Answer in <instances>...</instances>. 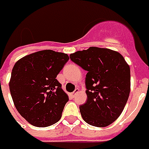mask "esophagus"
I'll use <instances>...</instances> for the list:
<instances>
[{"mask_svg":"<svg viewBox=\"0 0 149 149\" xmlns=\"http://www.w3.org/2000/svg\"><path fill=\"white\" fill-rule=\"evenodd\" d=\"M79 90L78 89V88H76V89L74 90V91L73 93H71V96H72V98H74V97L77 94L79 93Z\"/></svg>","mask_w":149,"mask_h":149,"instance_id":"obj_1","label":"esophagus"}]
</instances>
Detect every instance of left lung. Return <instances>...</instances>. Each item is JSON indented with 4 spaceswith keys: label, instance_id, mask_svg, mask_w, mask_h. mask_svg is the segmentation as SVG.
<instances>
[{
    "label": "left lung",
    "instance_id": "1",
    "mask_svg": "<svg viewBox=\"0 0 149 149\" xmlns=\"http://www.w3.org/2000/svg\"><path fill=\"white\" fill-rule=\"evenodd\" d=\"M70 58L87 71V100L79 106L83 120L95 127L110 125L122 113L129 96V66L120 53L99 47L77 51Z\"/></svg>",
    "mask_w": 149,
    "mask_h": 149
}]
</instances>
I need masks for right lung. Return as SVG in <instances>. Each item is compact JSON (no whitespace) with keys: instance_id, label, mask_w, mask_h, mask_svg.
Listing matches in <instances>:
<instances>
[{"instance_id":"obj_1","label":"right lung","mask_w":149,"mask_h":149,"mask_svg":"<svg viewBox=\"0 0 149 149\" xmlns=\"http://www.w3.org/2000/svg\"><path fill=\"white\" fill-rule=\"evenodd\" d=\"M68 60L66 54L46 49L15 63L9 90L17 111L30 124L48 127L61 119L69 98L56 77Z\"/></svg>"}]
</instances>
